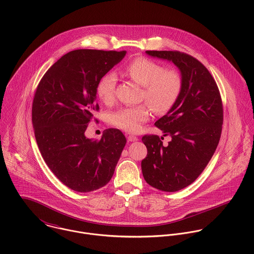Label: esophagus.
I'll list each match as a JSON object with an SVG mask.
<instances>
[{"label": "esophagus", "instance_id": "obj_1", "mask_svg": "<svg viewBox=\"0 0 254 254\" xmlns=\"http://www.w3.org/2000/svg\"><path fill=\"white\" fill-rule=\"evenodd\" d=\"M127 139H128L129 142H136V141H138V137L133 136V135H129V136L127 137Z\"/></svg>", "mask_w": 254, "mask_h": 254}]
</instances>
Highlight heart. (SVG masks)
Segmentation results:
<instances>
[{
  "mask_svg": "<svg viewBox=\"0 0 254 254\" xmlns=\"http://www.w3.org/2000/svg\"><path fill=\"white\" fill-rule=\"evenodd\" d=\"M125 75L143 86L142 99L156 113H165L180 97L183 87L181 74L173 68H164L160 64L147 58H136L124 67ZM117 78L114 73H106L98 82V98L109 105L114 101ZM150 108L143 104L132 108H123L109 114L110 124L124 131L136 133L150 115Z\"/></svg>",
  "mask_w": 254,
  "mask_h": 254,
  "instance_id": "heart-1",
  "label": "heart"
}]
</instances>
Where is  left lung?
<instances>
[{
	"instance_id": "8db88e82",
	"label": "left lung",
	"mask_w": 254,
	"mask_h": 254,
	"mask_svg": "<svg viewBox=\"0 0 254 254\" xmlns=\"http://www.w3.org/2000/svg\"><path fill=\"white\" fill-rule=\"evenodd\" d=\"M145 53L172 62L181 71L179 99L154 124L171 141L164 145L156 135L142 138L147 149L142 160L145 182L160 190L177 191L195 181L216 150L223 125L222 100L214 78L193 57L179 51Z\"/></svg>"
}]
</instances>
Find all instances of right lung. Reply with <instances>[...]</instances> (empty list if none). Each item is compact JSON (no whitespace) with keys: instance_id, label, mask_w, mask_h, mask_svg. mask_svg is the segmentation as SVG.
<instances>
[{"instance_id":"obj_1","label":"right lung","mask_w":254,"mask_h":254,"mask_svg":"<svg viewBox=\"0 0 254 254\" xmlns=\"http://www.w3.org/2000/svg\"><path fill=\"white\" fill-rule=\"evenodd\" d=\"M125 51L75 50L63 56L42 77L32 104L37 145L48 167L66 187L88 192L111 179L126 145L123 133L107 129L101 140L85 137L93 111L99 110V80Z\"/></svg>"}]
</instances>
